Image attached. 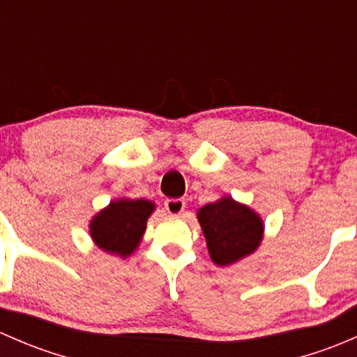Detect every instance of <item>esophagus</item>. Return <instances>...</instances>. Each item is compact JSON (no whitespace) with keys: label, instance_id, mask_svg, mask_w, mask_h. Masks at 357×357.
Wrapping results in <instances>:
<instances>
[{"label":"esophagus","instance_id":"esophagus-1","mask_svg":"<svg viewBox=\"0 0 357 357\" xmlns=\"http://www.w3.org/2000/svg\"><path fill=\"white\" fill-rule=\"evenodd\" d=\"M164 207H165V211L169 212V214L178 215V214H181L183 211H185L186 202H185V199H167V200H165Z\"/></svg>","mask_w":357,"mask_h":357}]
</instances>
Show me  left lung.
<instances>
[{
    "mask_svg": "<svg viewBox=\"0 0 357 357\" xmlns=\"http://www.w3.org/2000/svg\"><path fill=\"white\" fill-rule=\"evenodd\" d=\"M211 259L228 266L252 254L262 240V221L254 211L231 197L204 205L199 211Z\"/></svg>",
    "mask_w": 357,
    "mask_h": 357,
    "instance_id": "1",
    "label": "left lung"
}]
</instances>
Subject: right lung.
Returning <instances> with one entry per match:
<instances>
[{
    "instance_id": "obj_1",
    "label": "right lung",
    "mask_w": 357,
    "mask_h": 357,
    "mask_svg": "<svg viewBox=\"0 0 357 357\" xmlns=\"http://www.w3.org/2000/svg\"><path fill=\"white\" fill-rule=\"evenodd\" d=\"M153 208L152 202L143 199L110 202L109 207L95 215L89 233L100 248L126 257L138 247Z\"/></svg>"
}]
</instances>
